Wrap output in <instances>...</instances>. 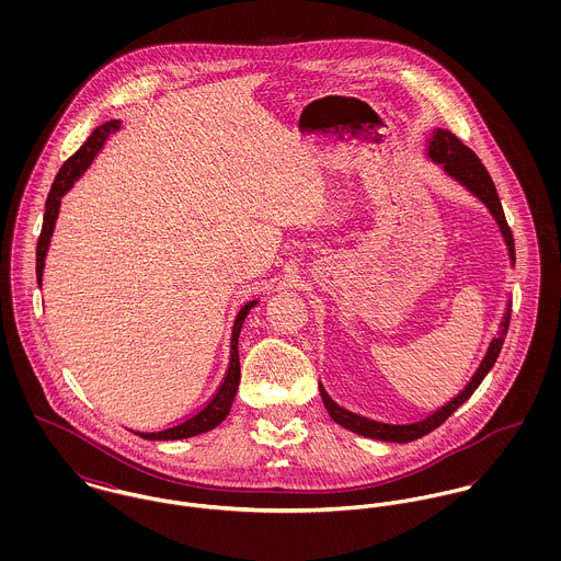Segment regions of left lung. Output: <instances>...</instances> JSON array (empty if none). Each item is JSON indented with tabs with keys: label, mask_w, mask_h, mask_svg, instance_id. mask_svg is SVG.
<instances>
[{
	"label": "left lung",
	"mask_w": 561,
	"mask_h": 561,
	"mask_svg": "<svg viewBox=\"0 0 561 561\" xmlns=\"http://www.w3.org/2000/svg\"><path fill=\"white\" fill-rule=\"evenodd\" d=\"M425 156L427 160L434 161L436 165L443 168V172L454 179L456 183H460L469 194H473L480 203L485 205V209L490 211V216L494 218L499 231H501V238L507 245V254H510V263L514 265L516 263V252H514V238H512V231L505 222V214H503V207H501V201H499V194H496V187L488 174V170L483 168L480 158L469 149L465 147L451 131L447 129H440L436 127L430 138L425 140ZM510 313H512V300H507L505 305V313H503V320L499 323V332L496 336L490 341L488 345V352L483 356V360L478 367V371L473 374V378L469 380V385L449 401L445 405H440L438 410L430 412L427 416L419 419V421H410V423H387V421H378V419H369V416H363L358 412H352L343 405H339L336 401L332 400L325 389L320 385V396L328 414L332 416L334 423H339L341 427L354 432V434H360V436H367V438H374V440H385V443H410V440H416L425 434H430L432 430H436L438 425H443L465 401L469 400L478 387L481 385V380L488 376V371L494 367L496 358H499V352L503 347V341H505V334H507V325H510Z\"/></svg>",
	"instance_id": "obj_1"
}]
</instances>
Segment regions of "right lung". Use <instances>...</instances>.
Here are the masks:
<instances>
[{
    "instance_id": "obj_1",
    "label": "right lung",
    "mask_w": 561,
    "mask_h": 561,
    "mask_svg": "<svg viewBox=\"0 0 561 561\" xmlns=\"http://www.w3.org/2000/svg\"><path fill=\"white\" fill-rule=\"evenodd\" d=\"M121 129V121H107L103 125H99L90 136L88 140L81 145L80 151L65 161V165L60 168V172L56 174V181L51 185V192L47 196V203H45V218H43V231H41V238L36 243V280H38V287L43 285V270H45V256H47V250H49V243H51V236H54V229H56V220H58V214H60V205H62V196L76 185V181L80 179L81 174L88 170V165L92 163V160L99 156V151L103 149V145L107 142V138L112 134H116ZM259 300H252V302H245L241 307L236 323H233V334H231V363H229V371L225 376V382L220 385L218 393L209 400V403L198 410L196 414H192L190 419L181 421L179 425H172L168 430H160V432H136L140 438H147V440H179V438H190V436H198L203 432H209L214 430L216 425H220L227 414L231 412V405L236 400V393H238V387H240V352H238V341H240L241 325L243 320L248 318L250 309L256 305Z\"/></svg>"
}]
</instances>
